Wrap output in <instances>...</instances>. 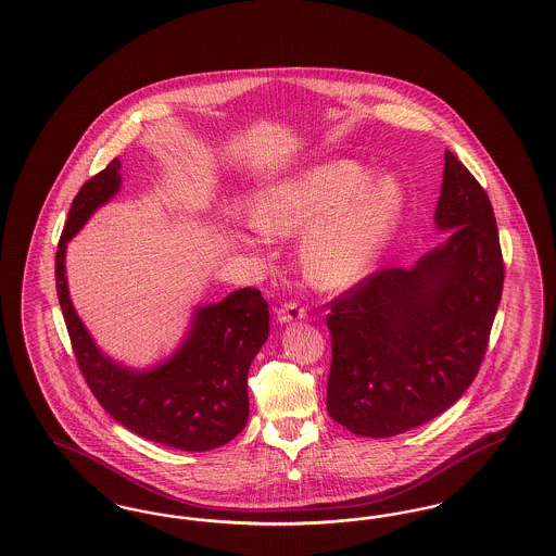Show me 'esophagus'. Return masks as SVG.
<instances>
[{"label": "esophagus", "mask_w": 556, "mask_h": 556, "mask_svg": "<svg viewBox=\"0 0 556 556\" xmlns=\"http://www.w3.org/2000/svg\"><path fill=\"white\" fill-rule=\"evenodd\" d=\"M304 317H306V311H304L300 304H295V302H286V304L277 311V320H279L281 325H286V323H298V320H302Z\"/></svg>", "instance_id": "obj_1"}]
</instances>
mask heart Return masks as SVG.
Instances as JSON below:
<instances>
[{
  "instance_id": "obj_1",
  "label": "heart",
  "mask_w": 556,
  "mask_h": 556,
  "mask_svg": "<svg viewBox=\"0 0 556 556\" xmlns=\"http://www.w3.org/2000/svg\"><path fill=\"white\" fill-rule=\"evenodd\" d=\"M372 175L358 160L323 162L263 189L252 220L261 231L283 238L311 228L300 248L306 277L323 290H342L369 273L406 212L400 179Z\"/></svg>"
}]
</instances>
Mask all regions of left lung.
Returning a JSON list of instances; mask_svg holds the SVG:
<instances>
[{"instance_id":"1","label":"left lung","mask_w":556,"mask_h":556,"mask_svg":"<svg viewBox=\"0 0 556 556\" xmlns=\"http://www.w3.org/2000/svg\"><path fill=\"white\" fill-rule=\"evenodd\" d=\"M433 220L448 231L440 245L331 302L327 410L356 435L392 438L435 419L483 361L503 295V252L488 193L452 152Z\"/></svg>"}]
</instances>
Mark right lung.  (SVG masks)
<instances>
[{
    "mask_svg": "<svg viewBox=\"0 0 556 556\" xmlns=\"http://www.w3.org/2000/svg\"><path fill=\"white\" fill-rule=\"evenodd\" d=\"M123 184L121 160L80 187L55 252V290L80 372L108 415L132 433L186 452L231 442L248 424V370L268 338V306L252 288L198 306L184 342L159 365L110 358L83 325L68 291L66 245Z\"/></svg>",
    "mask_w": 556,
    "mask_h": 556,
    "instance_id": "right-lung-1",
    "label": "right lung"
}]
</instances>
